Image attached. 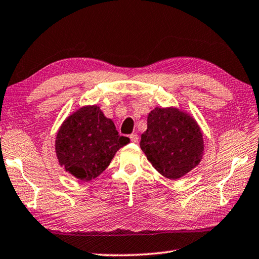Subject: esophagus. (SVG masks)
<instances>
[{
  "instance_id": "34e87169",
  "label": "esophagus",
  "mask_w": 259,
  "mask_h": 259,
  "mask_svg": "<svg viewBox=\"0 0 259 259\" xmlns=\"http://www.w3.org/2000/svg\"><path fill=\"white\" fill-rule=\"evenodd\" d=\"M130 139H131V141H132L133 143H138V141H139V135L138 134H132L130 137Z\"/></svg>"
}]
</instances>
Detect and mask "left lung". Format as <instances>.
I'll use <instances>...</instances> for the list:
<instances>
[{"instance_id": "obj_1", "label": "left lung", "mask_w": 259, "mask_h": 259, "mask_svg": "<svg viewBox=\"0 0 259 259\" xmlns=\"http://www.w3.org/2000/svg\"><path fill=\"white\" fill-rule=\"evenodd\" d=\"M140 147L161 175L178 180L200 162L202 133L188 113L176 108H156L149 113Z\"/></svg>"}]
</instances>
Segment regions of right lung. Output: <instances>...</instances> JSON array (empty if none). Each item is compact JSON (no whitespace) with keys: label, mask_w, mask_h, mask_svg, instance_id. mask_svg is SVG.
<instances>
[{"label":"right lung","mask_w":259,"mask_h":259,"mask_svg":"<svg viewBox=\"0 0 259 259\" xmlns=\"http://www.w3.org/2000/svg\"><path fill=\"white\" fill-rule=\"evenodd\" d=\"M130 143L118 135L113 121L97 106L83 107L63 121L57 134L59 164L80 181L93 180L107 168L115 153Z\"/></svg>","instance_id":"add662e5"}]
</instances>
